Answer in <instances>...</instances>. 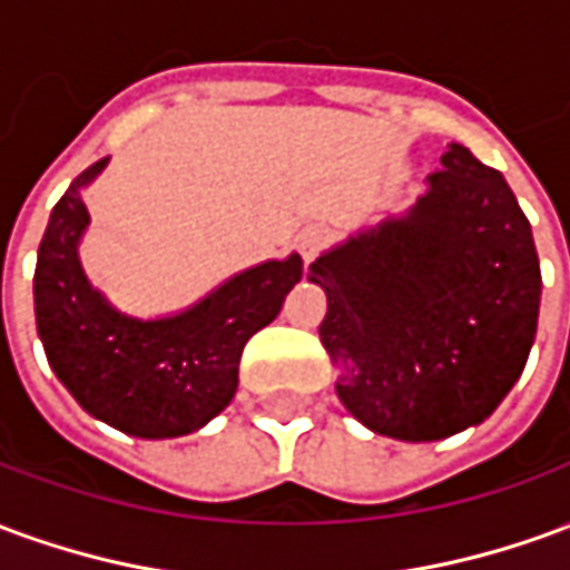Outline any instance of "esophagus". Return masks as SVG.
I'll use <instances>...</instances> for the list:
<instances>
[{
    "instance_id": "obj_1",
    "label": "esophagus",
    "mask_w": 570,
    "mask_h": 570,
    "mask_svg": "<svg viewBox=\"0 0 570 570\" xmlns=\"http://www.w3.org/2000/svg\"><path fill=\"white\" fill-rule=\"evenodd\" d=\"M323 247H326V232H323V228H305V232L296 237L298 256L305 262L317 259V253H321Z\"/></svg>"
}]
</instances>
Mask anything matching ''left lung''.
Here are the masks:
<instances>
[{
    "mask_svg": "<svg viewBox=\"0 0 570 570\" xmlns=\"http://www.w3.org/2000/svg\"><path fill=\"white\" fill-rule=\"evenodd\" d=\"M308 281L326 293L335 394L394 440H445L489 419L538 333L531 225L507 179L461 142L403 216L326 249Z\"/></svg>",
    "mask_w": 570,
    "mask_h": 570,
    "instance_id": "obj_1",
    "label": "left lung"
}]
</instances>
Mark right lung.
Listing matches in <instances>:
<instances>
[{"label": "right lung", "mask_w": 570, "mask_h": 570, "mask_svg": "<svg viewBox=\"0 0 570 570\" xmlns=\"http://www.w3.org/2000/svg\"><path fill=\"white\" fill-rule=\"evenodd\" d=\"M106 161L81 170L51 210L32 277L39 338L55 375L88 415L142 440L186 436L232 403L244 345L281 314L286 293L302 281V256L253 265L170 317L121 314L79 262L91 223L81 188Z\"/></svg>", "instance_id": "obj_1"}]
</instances>
